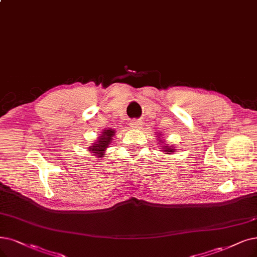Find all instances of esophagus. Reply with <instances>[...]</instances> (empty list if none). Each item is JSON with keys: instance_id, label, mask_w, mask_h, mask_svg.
Segmentation results:
<instances>
[{"instance_id": "obj_1", "label": "esophagus", "mask_w": 257, "mask_h": 257, "mask_svg": "<svg viewBox=\"0 0 257 257\" xmlns=\"http://www.w3.org/2000/svg\"><path fill=\"white\" fill-rule=\"evenodd\" d=\"M141 125H142V121H139V120H133L131 122V127L132 128H141Z\"/></svg>"}]
</instances>
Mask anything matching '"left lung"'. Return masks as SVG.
Here are the masks:
<instances>
[{
    "label": "left lung",
    "instance_id": "left-lung-1",
    "mask_svg": "<svg viewBox=\"0 0 257 257\" xmlns=\"http://www.w3.org/2000/svg\"><path fill=\"white\" fill-rule=\"evenodd\" d=\"M160 142L162 143V141L160 140ZM163 152H166V154H172L173 152H175V148H174L173 146L170 147V146H163Z\"/></svg>",
    "mask_w": 257,
    "mask_h": 257
}]
</instances>
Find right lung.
Here are the masks:
<instances>
[{
  "label": "right lung",
  "mask_w": 257,
  "mask_h": 257,
  "mask_svg": "<svg viewBox=\"0 0 257 257\" xmlns=\"http://www.w3.org/2000/svg\"><path fill=\"white\" fill-rule=\"evenodd\" d=\"M112 136H115L114 130H110V128L104 130L103 132H102V134L99 136L96 143H94L93 146H90L88 151L94 153V155H96L98 157H103L105 155L104 151L107 149L109 143L111 142Z\"/></svg>",
  "instance_id": "obj_1"
}]
</instances>
